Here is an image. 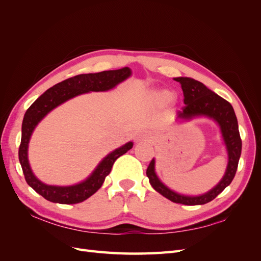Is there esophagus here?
I'll return each mask as SVG.
<instances>
[{
  "label": "esophagus",
  "instance_id": "34e87169",
  "mask_svg": "<svg viewBox=\"0 0 261 261\" xmlns=\"http://www.w3.org/2000/svg\"><path fill=\"white\" fill-rule=\"evenodd\" d=\"M150 139V134L148 132H140L136 135V140L141 141V140H148Z\"/></svg>",
  "mask_w": 261,
  "mask_h": 261
}]
</instances>
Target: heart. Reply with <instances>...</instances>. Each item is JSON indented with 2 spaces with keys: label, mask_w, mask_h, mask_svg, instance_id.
Segmentation results:
<instances>
[{
  "label": "heart",
  "mask_w": 261,
  "mask_h": 261,
  "mask_svg": "<svg viewBox=\"0 0 261 261\" xmlns=\"http://www.w3.org/2000/svg\"><path fill=\"white\" fill-rule=\"evenodd\" d=\"M174 97L175 94L173 91L168 89H161L153 93V101L159 106H165L170 103V102L174 99Z\"/></svg>",
  "instance_id": "heart-1"
}]
</instances>
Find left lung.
<instances>
[{
	"label": "left lung",
	"instance_id": "left-lung-1",
	"mask_svg": "<svg viewBox=\"0 0 261 261\" xmlns=\"http://www.w3.org/2000/svg\"><path fill=\"white\" fill-rule=\"evenodd\" d=\"M174 80L180 84L185 103L181 111L177 112L176 120L188 121L197 116H207L215 120L220 126L228 155L225 174L217 186L213 187L208 193L199 196H185L171 191L156 176L154 171V159L150 162L146 174L151 186L169 200L176 203H183L186 206L204 204L213 200L219 194L222 193L224 188L231 184L235 176L242 152V139L239 132L238 118H236L234 109L230 102L208 89L202 83L189 77H177Z\"/></svg>",
	"mask_w": 261,
	"mask_h": 261
}]
</instances>
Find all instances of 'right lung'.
<instances>
[{
  "mask_svg": "<svg viewBox=\"0 0 261 261\" xmlns=\"http://www.w3.org/2000/svg\"><path fill=\"white\" fill-rule=\"evenodd\" d=\"M130 74L132 72L128 67H123L115 70H103L100 73L82 74L70 77L68 80L51 87L28 108L21 125V141L18 150V158L27 184L34 188L39 195H41L43 198L52 202L64 204L83 202L89 198L103 184L117 158H120L133 148V143L129 141L109 153L98 164L92 174L80 184L73 186L46 185L34 175L28 161V144L31 134L38 123L53 109L64 103L65 101L82 93L112 89L116 85L128 78Z\"/></svg>",
  "mask_w": 261,
  "mask_h": 261,
  "instance_id": "add662e5",
  "label": "right lung"
}]
</instances>
